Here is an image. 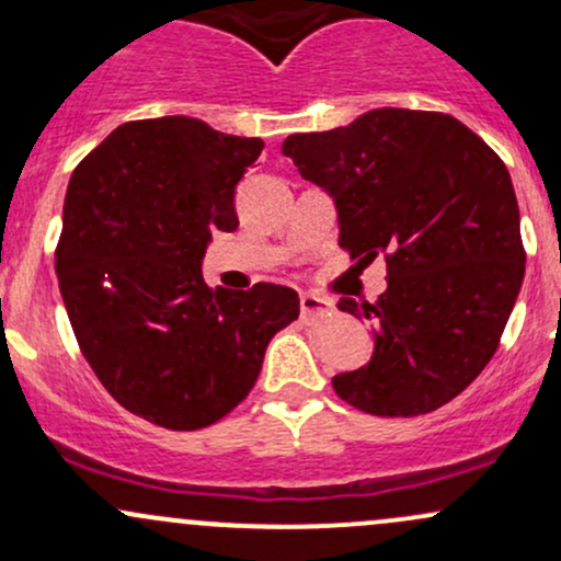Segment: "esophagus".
I'll use <instances>...</instances> for the list:
<instances>
[{
    "instance_id": "obj_1",
    "label": "esophagus",
    "mask_w": 561,
    "mask_h": 561,
    "mask_svg": "<svg viewBox=\"0 0 561 561\" xmlns=\"http://www.w3.org/2000/svg\"><path fill=\"white\" fill-rule=\"evenodd\" d=\"M332 311V302L319 298V295L313 293H302L300 295V317L302 321H313L319 317H327V313Z\"/></svg>"
}]
</instances>
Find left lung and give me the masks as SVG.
I'll use <instances>...</instances> for the list:
<instances>
[{
  "label": "left lung",
  "mask_w": 561,
  "mask_h": 561,
  "mask_svg": "<svg viewBox=\"0 0 561 561\" xmlns=\"http://www.w3.org/2000/svg\"><path fill=\"white\" fill-rule=\"evenodd\" d=\"M282 152L332 197L351 259L388 255V289L375 306L337 302L371 321L375 353L334 375V392L377 416L440 409L491 362L523 287L506 165L461 121L405 107L289 134Z\"/></svg>",
  "instance_id": "left-lung-1"
}]
</instances>
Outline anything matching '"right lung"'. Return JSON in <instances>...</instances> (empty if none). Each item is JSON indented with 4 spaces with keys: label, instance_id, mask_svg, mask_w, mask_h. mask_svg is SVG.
<instances>
[{
    "label": "right lung",
    "instance_id": "right-lung-1",
    "mask_svg": "<svg viewBox=\"0 0 561 561\" xmlns=\"http://www.w3.org/2000/svg\"><path fill=\"white\" fill-rule=\"evenodd\" d=\"M261 150L165 115L118 126L70 176L55 253L70 327L105 390L160 427L229 414L300 313L289 287L214 293L203 279L214 231L240 227L234 190Z\"/></svg>",
    "mask_w": 561,
    "mask_h": 561
}]
</instances>
